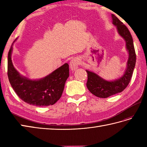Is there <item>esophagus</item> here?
Wrapping results in <instances>:
<instances>
[{"label": "esophagus", "mask_w": 147, "mask_h": 147, "mask_svg": "<svg viewBox=\"0 0 147 147\" xmlns=\"http://www.w3.org/2000/svg\"><path fill=\"white\" fill-rule=\"evenodd\" d=\"M80 64V60L78 58L76 57V58H74L72 59L70 62V64H69L70 68L71 69V70H73V71L75 70L76 69H77L78 67Z\"/></svg>", "instance_id": "esophagus-1"}]
</instances>
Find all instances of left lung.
<instances>
[{"instance_id": "8db88e82", "label": "left lung", "mask_w": 147, "mask_h": 147, "mask_svg": "<svg viewBox=\"0 0 147 147\" xmlns=\"http://www.w3.org/2000/svg\"><path fill=\"white\" fill-rule=\"evenodd\" d=\"M112 24L116 26L119 35L125 40L126 47L129 56L126 64V69L123 75L117 80L107 81L99 76L94 72L86 70L88 74L87 88L92 94L100 98H107L123 92L128 85L131 79L136 64L135 47L133 38L129 30L114 14H112Z\"/></svg>"}]
</instances>
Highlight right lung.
I'll return each instance as SVG.
<instances>
[{"label":"right lung","instance_id":"obj_1","mask_svg":"<svg viewBox=\"0 0 147 147\" xmlns=\"http://www.w3.org/2000/svg\"><path fill=\"white\" fill-rule=\"evenodd\" d=\"M12 52V45L8 53L7 75L18 96L27 104L37 107L54 105L61 98L69 77L68 64L65 63L41 79L30 80L21 75L14 67Z\"/></svg>","mask_w":147,"mask_h":147}]
</instances>
